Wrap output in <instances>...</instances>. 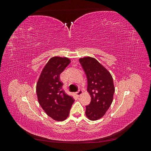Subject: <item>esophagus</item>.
<instances>
[{"label": "esophagus", "instance_id": "34e87169", "mask_svg": "<svg viewBox=\"0 0 151 151\" xmlns=\"http://www.w3.org/2000/svg\"><path fill=\"white\" fill-rule=\"evenodd\" d=\"M83 94V91L82 90H79L78 91H77V92L76 93V96H77V97H79V96H81V95Z\"/></svg>", "mask_w": 151, "mask_h": 151}]
</instances>
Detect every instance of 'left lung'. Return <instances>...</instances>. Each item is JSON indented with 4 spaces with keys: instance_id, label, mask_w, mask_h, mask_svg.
Returning <instances> with one entry per match:
<instances>
[{
    "instance_id": "8db88e82",
    "label": "left lung",
    "mask_w": 151,
    "mask_h": 151,
    "mask_svg": "<svg viewBox=\"0 0 151 151\" xmlns=\"http://www.w3.org/2000/svg\"><path fill=\"white\" fill-rule=\"evenodd\" d=\"M79 62L88 79V92L91 102L86 106V115L90 120L95 121L104 116L113 101L115 87L112 76L95 58L86 57Z\"/></svg>"
}]
</instances>
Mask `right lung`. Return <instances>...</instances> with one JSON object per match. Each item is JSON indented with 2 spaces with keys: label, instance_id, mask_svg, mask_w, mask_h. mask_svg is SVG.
<instances>
[{
  "label": "right lung",
  "instance_id": "obj_1",
  "mask_svg": "<svg viewBox=\"0 0 151 151\" xmlns=\"http://www.w3.org/2000/svg\"><path fill=\"white\" fill-rule=\"evenodd\" d=\"M70 60L66 57H54L45 65L36 84L38 102L47 115L57 121L68 117L74 99L65 93L60 74Z\"/></svg>",
  "mask_w": 151,
  "mask_h": 151
}]
</instances>
